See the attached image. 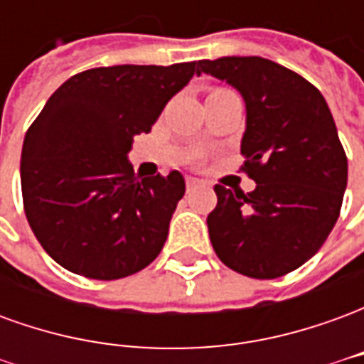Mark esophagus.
<instances>
[{"label":"esophagus","instance_id":"1","mask_svg":"<svg viewBox=\"0 0 364 364\" xmlns=\"http://www.w3.org/2000/svg\"><path fill=\"white\" fill-rule=\"evenodd\" d=\"M198 185H200V181H198V179H195V177H187V191L197 189Z\"/></svg>","mask_w":364,"mask_h":364}]
</instances>
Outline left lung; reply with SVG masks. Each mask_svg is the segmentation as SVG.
<instances>
[{
    "label": "left lung",
    "mask_w": 364,
    "mask_h": 364,
    "mask_svg": "<svg viewBox=\"0 0 364 364\" xmlns=\"http://www.w3.org/2000/svg\"><path fill=\"white\" fill-rule=\"evenodd\" d=\"M226 82L245 103L242 154L252 193L216 185L208 234L226 267L277 279L318 252L336 226L347 158L326 99L289 68L259 56L200 60L197 75Z\"/></svg>",
    "instance_id": "left-lung-1"
}]
</instances>
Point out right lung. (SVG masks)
I'll use <instances>...</instances> for the list:
<instances>
[{
	"mask_svg": "<svg viewBox=\"0 0 364 364\" xmlns=\"http://www.w3.org/2000/svg\"><path fill=\"white\" fill-rule=\"evenodd\" d=\"M195 74L197 62L93 68L46 101L23 142L21 189L36 240L62 267L112 281L158 257L185 179L138 177L128 151Z\"/></svg>",
	"mask_w": 364,
	"mask_h": 364,
	"instance_id": "right-lung-1",
	"label": "right lung"
}]
</instances>
